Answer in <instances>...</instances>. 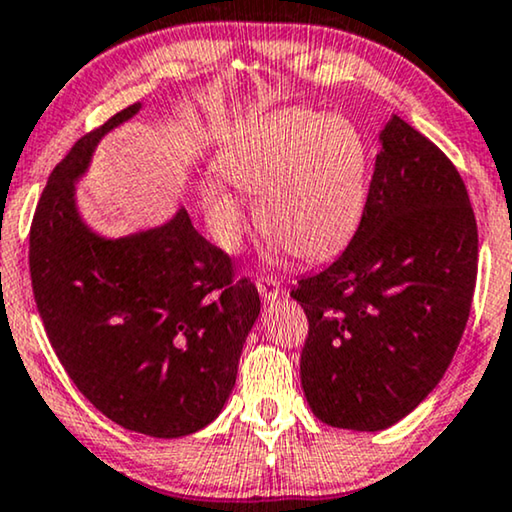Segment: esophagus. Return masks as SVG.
Wrapping results in <instances>:
<instances>
[{"instance_id":"obj_1","label":"esophagus","mask_w":512,"mask_h":512,"mask_svg":"<svg viewBox=\"0 0 512 512\" xmlns=\"http://www.w3.org/2000/svg\"><path fill=\"white\" fill-rule=\"evenodd\" d=\"M257 290H260L264 302H276L283 295L281 283L274 281V278H257Z\"/></svg>"}]
</instances>
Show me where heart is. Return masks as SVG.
<instances>
[{
  "label": "heart",
  "mask_w": 512,
  "mask_h": 512,
  "mask_svg": "<svg viewBox=\"0 0 512 512\" xmlns=\"http://www.w3.org/2000/svg\"><path fill=\"white\" fill-rule=\"evenodd\" d=\"M215 170L201 180L199 196L222 248H238L245 231L234 185L260 194L257 220L274 236V250L323 260L349 241L363 217L370 156L349 119L281 109L224 142Z\"/></svg>",
  "instance_id": "1"
}]
</instances>
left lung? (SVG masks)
I'll use <instances>...</instances> for the list:
<instances>
[{"label":"left lung","mask_w":512,"mask_h":512,"mask_svg":"<svg viewBox=\"0 0 512 512\" xmlns=\"http://www.w3.org/2000/svg\"><path fill=\"white\" fill-rule=\"evenodd\" d=\"M363 220L292 299L309 318L302 388L327 426L384 431L438 386L466 327L478 224L452 161L398 114L379 133Z\"/></svg>","instance_id":"1"}]
</instances>
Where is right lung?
<instances>
[{"label": "right lung", "mask_w": 512, "mask_h": 512, "mask_svg": "<svg viewBox=\"0 0 512 512\" xmlns=\"http://www.w3.org/2000/svg\"><path fill=\"white\" fill-rule=\"evenodd\" d=\"M142 102L74 142L53 168L30 231V274L46 335L74 386L114 424L152 438L220 417L260 316L250 281L194 229L185 206L124 236L86 222L77 185L95 149Z\"/></svg>", "instance_id": "obj_1"}]
</instances>
